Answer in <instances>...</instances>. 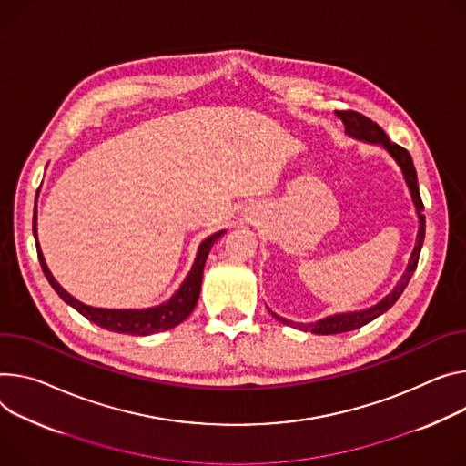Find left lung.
Wrapping results in <instances>:
<instances>
[{
    "mask_svg": "<svg viewBox=\"0 0 466 466\" xmlns=\"http://www.w3.org/2000/svg\"><path fill=\"white\" fill-rule=\"evenodd\" d=\"M336 115L342 118L344 126H346V132L353 137H359V139H364L368 143H377V145H383L390 156L398 161V165L401 167L403 171V177H405V182L410 189V195H412V200H414V206H416V211H418V218H420V230H418V241H416V247L412 250L410 255V262H409V268L405 271V275L401 277V280L398 282V286L394 288V291L390 295H387V298L380 301L379 305L368 309V310H362V312H348V314H336V316H330V318H325V319H319L316 323H291L277 314H273L279 321L289 325V327H295L299 330H307V332H314V334H338V332H348V330H355V329H360L362 325L373 321L377 316H380L383 312H387L398 299L400 295L403 293V289L407 288L416 266H418V258H420V250H421V243H424V238H426V216L421 214V209H424V202H421V197H420V189H418V178H416V168H414V163H412V157L410 154L392 143L389 139V136L383 132V128L377 122H373L371 118H368L366 115L359 113V111H353V109H346V111H336Z\"/></svg>",
    "mask_w": 466,
    "mask_h": 466,
    "instance_id": "8db88e82",
    "label": "left lung"
}]
</instances>
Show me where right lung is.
<instances>
[{
  "mask_svg": "<svg viewBox=\"0 0 466 466\" xmlns=\"http://www.w3.org/2000/svg\"><path fill=\"white\" fill-rule=\"evenodd\" d=\"M33 236H36V208H35V214H33ZM221 236H223V230L206 238L198 247L195 264H193L189 275L186 277L182 288L167 303H163L159 307H154V309H147V310H107V309H93V307L79 303L77 299L72 298L70 293H66L57 284V280L52 277L50 269L46 268L45 258H42L38 243H36V252H38L40 268H42V271H45L52 288L57 291V295L66 305L76 309L81 316H86L89 321L96 323L102 329L113 330V332L134 334V336H148V334H154V332H159V330H167V329L177 327L178 323H182L193 312V309L198 301L206 257H208L211 245H214L218 241V238H221Z\"/></svg>",
  "mask_w": 466,
  "mask_h": 466,
  "instance_id": "1",
  "label": "right lung"
}]
</instances>
